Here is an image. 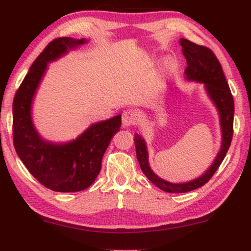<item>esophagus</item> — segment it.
Listing matches in <instances>:
<instances>
[{"label": "esophagus", "instance_id": "34e87169", "mask_svg": "<svg viewBox=\"0 0 251 251\" xmlns=\"http://www.w3.org/2000/svg\"><path fill=\"white\" fill-rule=\"evenodd\" d=\"M138 115L134 110H126L122 113V123L125 126L137 125Z\"/></svg>", "mask_w": 251, "mask_h": 251}]
</instances>
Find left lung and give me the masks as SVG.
<instances>
[{
  "instance_id": "1",
  "label": "left lung",
  "mask_w": 251,
  "mask_h": 251,
  "mask_svg": "<svg viewBox=\"0 0 251 251\" xmlns=\"http://www.w3.org/2000/svg\"><path fill=\"white\" fill-rule=\"evenodd\" d=\"M180 44L183 47V55L187 59V68L184 71L187 78L189 80L204 82L207 93L209 94L210 99L214 100V103L219 108L223 140L219 155L216 156L215 161L207 170V172H205L204 176L186 183H171L165 180H162L151 170L150 165H148L145 141L139 134H134L133 140L134 146H136L137 159L139 162L141 171L156 187L162 189L163 191L176 192V194L188 192L201 188L208 182L210 177L214 176L216 170L220 168L221 163L223 162L228 148H230L232 137H233L234 117L233 96H232L230 87H228V83L225 79L222 65L217 60L213 50L206 46L195 44L186 38L181 39Z\"/></svg>"
}]
</instances>
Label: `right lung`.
Here are the masks:
<instances>
[{
	"mask_svg": "<svg viewBox=\"0 0 251 251\" xmlns=\"http://www.w3.org/2000/svg\"><path fill=\"white\" fill-rule=\"evenodd\" d=\"M85 39H53L31 64L13 99V145L25 166L36 180L50 190L75 192L88 188L101 168V158L115 132L121 126V115L99 122L78 139L65 145L42 140L32 126L30 105L47 62L81 45Z\"/></svg>",
	"mask_w": 251,
	"mask_h": 251,
	"instance_id": "obj_1",
	"label": "right lung"
}]
</instances>
